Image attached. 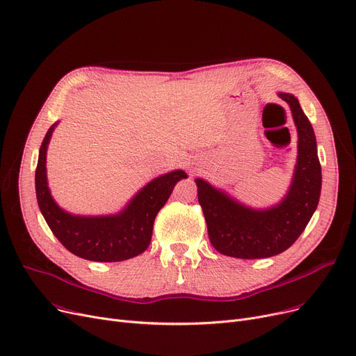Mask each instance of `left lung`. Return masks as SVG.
<instances>
[{
	"instance_id": "obj_1",
	"label": "left lung",
	"mask_w": 356,
	"mask_h": 356,
	"mask_svg": "<svg viewBox=\"0 0 356 356\" xmlns=\"http://www.w3.org/2000/svg\"><path fill=\"white\" fill-rule=\"evenodd\" d=\"M277 96L288 103L298 135L297 163L280 202L252 208L207 180L195 179L211 244L225 256L264 259L285 252L301 236L318 205L321 167L313 127L296 96L284 91H277Z\"/></svg>"
}]
</instances>
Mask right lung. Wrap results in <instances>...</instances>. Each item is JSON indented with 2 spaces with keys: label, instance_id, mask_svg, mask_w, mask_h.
Returning a JSON list of instances; mask_svg holds the SVG:
<instances>
[{
  "label": "right lung",
  "instance_id": "obj_1",
  "mask_svg": "<svg viewBox=\"0 0 356 356\" xmlns=\"http://www.w3.org/2000/svg\"><path fill=\"white\" fill-rule=\"evenodd\" d=\"M58 122L43 138L35 176L38 205L55 237L72 254L91 261H122L144 253L151 243L159 211L176 183L188 175L173 170L148 181L118 213L74 215L55 202L46 176V152Z\"/></svg>",
  "mask_w": 356,
  "mask_h": 356
}]
</instances>
